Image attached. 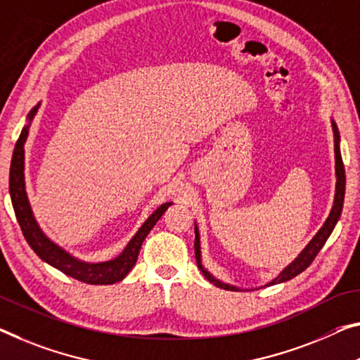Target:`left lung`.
Returning a JSON list of instances; mask_svg holds the SVG:
<instances>
[{
	"label": "left lung",
	"instance_id": "8db88e82",
	"mask_svg": "<svg viewBox=\"0 0 360 360\" xmlns=\"http://www.w3.org/2000/svg\"><path fill=\"white\" fill-rule=\"evenodd\" d=\"M333 131H335V159H336V195H335V204H333V209H331V212L328 215L327 222L323 224L322 229L319 230V233L312 238V241L309 243V245L304 248V251L297 256L295 261H292L288 267H286L283 272H281L278 276L274 281H270L269 285H276V283H283V281H288L291 278H295L296 275H300L301 272H304L309 265L312 264V261L317 256L319 251L322 250L325 241L328 240V236L331 231H333L336 222H338L341 211H342V202H345V188H346V175H345V165H342V159H341V154H340V146H338V141H340V135H338V127L333 124ZM195 256H196V264L199 270H201L202 275L206 276V278L211 281L212 285L219 286V288H224V290H230V291H238V288L235 286H230V285H225L222 281L215 280L214 276L207 272V270H204V267L201 265V251H199V233H198V229H195Z\"/></svg>",
	"mask_w": 360,
	"mask_h": 360
}]
</instances>
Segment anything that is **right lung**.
<instances>
[{
	"label": "right lung",
	"mask_w": 360,
	"mask_h": 360,
	"mask_svg": "<svg viewBox=\"0 0 360 360\" xmlns=\"http://www.w3.org/2000/svg\"><path fill=\"white\" fill-rule=\"evenodd\" d=\"M37 109L38 106L30 110L29 120L33 119ZM27 135H29V125L24 127L20 131V136L18 143H15L13 153V159H11L9 169L11 201H13L15 217H18V222L20 225V230L22 233H24L27 243H29L32 250L37 252V256L40 257L41 261L53 265V267H56L63 274L72 276V278L84 281V283L88 285H112L115 281H120L135 265L138 252L141 250L145 238L148 236L149 231H151L153 226L156 225L158 220L162 217L165 209H167L172 202L162 204L161 207L156 209V212L149 215L146 222L136 231V235L131 238L120 256L112 259V261L99 264L82 262L79 259L72 257L70 254H68L64 250H60V248L54 245L53 241H49L48 238L43 235L40 226L37 225L35 219H33L29 199H27L24 181V143L27 140Z\"/></svg>",
	"instance_id": "add662e5"
}]
</instances>
